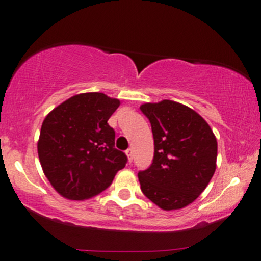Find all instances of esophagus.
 <instances>
[{
    "instance_id": "1",
    "label": "esophagus",
    "mask_w": 261,
    "mask_h": 261,
    "mask_svg": "<svg viewBox=\"0 0 261 261\" xmlns=\"http://www.w3.org/2000/svg\"><path fill=\"white\" fill-rule=\"evenodd\" d=\"M125 153H126V155H127L128 163H131V161H133V149H131V148H128V149L125 151Z\"/></svg>"
}]
</instances>
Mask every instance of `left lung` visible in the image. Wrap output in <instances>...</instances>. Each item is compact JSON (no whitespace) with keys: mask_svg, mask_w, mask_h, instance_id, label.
<instances>
[{"mask_svg":"<svg viewBox=\"0 0 261 261\" xmlns=\"http://www.w3.org/2000/svg\"><path fill=\"white\" fill-rule=\"evenodd\" d=\"M154 137V159L138 172L141 190L164 211L180 210L206 189L217 167V138L199 113L171 100L141 105Z\"/></svg>","mask_w":261,"mask_h":261,"instance_id":"8db88e82","label":"left lung"}]
</instances>
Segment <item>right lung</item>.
Instances as JSON below:
<instances>
[{
    "mask_svg": "<svg viewBox=\"0 0 261 261\" xmlns=\"http://www.w3.org/2000/svg\"><path fill=\"white\" fill-rule=\"evenodd\" d=\"M120 101L103 92L74 95L43 120L37 150L51 187L68 200H88L106 190L127 158L114 148L108 119Z\"/></svg>",
    "mask_w": 261,
    "mask_h": 261,
    "instance_id": "right-lung-1",
    "label": "right lung"
}]
</instances>
